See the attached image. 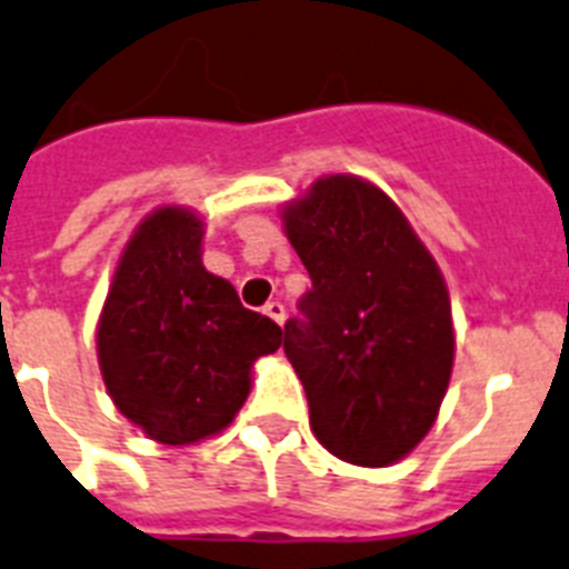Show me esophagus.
<instances>
[{"label":"esophagus","mask_w":569,"mask_h":569,"mask_svg":"<svg viewBox=\"0 0 569 569\" xmlns=\"http://www.w3.org/2000/svg\"><path fill=\"white\" fill-rule=\"evenodd\" d=\"M262 312L269 315V318L274 323H283L286 321V307H283V303H280V300H271V303H266V309H262Z\"/></svg>","instance_id":"obj_1"}]
</instances>
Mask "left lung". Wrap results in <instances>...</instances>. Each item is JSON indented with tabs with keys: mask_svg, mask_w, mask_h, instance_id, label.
Wrapping results in <instances>:
<instances>
[{
	"mask_svg": "<svg viewBox=\"0 0 569 569\" xmlns=\"http://www.w3.org/2000/svg\"><path fill=\"white\" fill-rule=\"evenodd\" d=\"M286 237L312 289L283 350L329 455L381 469L431 431L455 365L446 280L390 196L327 176L286 204Z\"/></svg>",
	"mask_w": 569,
	"mask_h": 569,
	"instance_id": "8db88e82",
	"label": "left lung"
}]
</instances>
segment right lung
Returning <instances> with one entry per match:
<instances>
[{"mask_svg":"<svg viewBox=\"0 0 569 569\" xmlns=\"http://www.w3.org/2000/svg\"><path fill=\"white\" fill-rule=\"evenodd\" d=\"M202 233L188 208L150 213L123 248L98 323L114 408L164 446H190L231 425L254 361L283 343V329L204 269Z\"/></svg>","mask_w":569,"mask_h":569,"instance_id":"add662e5","label":"right lung"}]
</instances>
